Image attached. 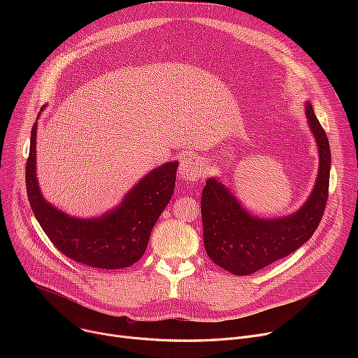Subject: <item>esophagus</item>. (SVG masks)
<instances>
[{
	"label": "esophagus",
	"mask_w": 358,
	"mask_h": 358,
	"mask_svg": "<svg viewBox=\"0 0 358 358\" xmlns=\"http://www.w3.org/2000/svg\"><path fill=\"white\" fill-rule=\"evenodd\" d=\"M178 174H180L181 180L195 181V180L201 178V176L203 174V166L198 159L188 156L181 160Z\"/></svg>",
	"instance_id": "34e87169"
}]
</instances>
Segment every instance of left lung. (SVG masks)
Returning a JSON list of instances; mask_svg holds the SVG:
<instances>
[{
  "label": "left lung",
  "mask_w": 358,
  "mask_h": 358,
  "mask_svg": "<svg viewBox=\"0 0 358 358\" xmlns=\"http://www.w3.org/2000/svg\"><path fill=\"white\" fill-rule=\"evenodd\" d=\"M306 116L319 147V174L309 199L294 214L265 220L250 215L232 192L217 178H208L201 195L203 245L208 257L222 269L252 275L287 257L317 229L329 198L331 155L329 138L310 101Z\"/></svg>",
  "instance_id": "8db88e82"
}]
</instances>
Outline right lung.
<instances>
[{
  "label": "right lung",
  "mask_w": 358,
  "mask_h": 358,
  "mask_svg": "<svg viewBox=\"0 0 358 358\" xmlns=\"http://www.w3.org/2000/svg\"><path fill=\"white\" fill-rule=\"evenodd\" d=\"M35 138L36 123L31 131L25 170L27 194L32 213L50 242L68 258L92 268L122 269L136 264L171 199L178 163H166L150 171L115 210L99 218L80 220L59 211L42 196L36 180Z\"/></svg>",
  "instance_id": "obj_1"
}]
</instances>
